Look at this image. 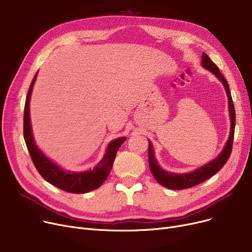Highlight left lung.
Returning a JSON list of instances; mask_svg holds the SVG:
<instances>
[{"instance_id":"8db88e82","label":"left lung","mask_w":252,"mask_h":252,"mask_svg":"<svg viewBox=\"0 0 252 252\" xmlns=\"http://www.w3.org/2000/svg\"><path fill=\"white\" fill-rule=\"evenodd\" d=\"M201 65L202 67L205 68L206 70L210 71L216 77L219 79V81L222 84L224 91L227 93V97H228V105H229V114H230V123H231V127H230V134L229 138L224 144V146L220 153L215 158V159L210 160L209 162L203 164L202 166L198 167L192 171H189V173H184V174H177V173H170V171H167L163 169L159 163H158L156 157H155V152L153 148V144L149 141V150H148V156H149V167L151 173L154 177V179L159 183L161 186L171 189V190H182V189H187L191 188L193 186H196V185L200 184L204 182L205 180L209 179L210 177H213L216 175L218 171L224 165L229 159L231 151H232V145H233V138H234V130H235V108H234V104L232 101V96L230 93L229 85L227 83L226 79H224L223 75L220 72L218 66L210 60V58L203 53L202 54V60H201Z\"/></svg>"}]
</instances>
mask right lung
I'll use <instances>...</instances> for the list:
<instances>
[{
  "instance_id": "1",
  "label": "right lung",
  "mask_w": 252,
  "mask_h": 252,
  "mask_svg": "<svg viewBox=\"0 0 252 252\" xmlns=\"http://www.w3.org/2000/svg\"><path fill=\"white\" fill-rule=\"evenodd\" d=\"M37 73L34 75L31 84L28 96H26L24 106V140L34 166L47 182L54 185L55 187L74 194L87 193L99 188L104 181L107 179L113 165V161L117 150L126 140V137H121L110 141L106 147L102 159L93 168L83 171H70L62 168L49 158L36 145L31 123L30 103L32 89L35 83Z\"/></svg>"
}]
</instances>
